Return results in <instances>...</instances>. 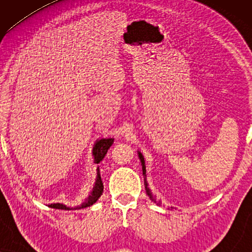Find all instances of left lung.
Returning <instances> with one entry per match:
<instances>
[{
    "mask_svg": "<svg viewBox=\"0 0 252 252\" xmlns=\"http://www.w3.org/2000/svg\"><path fill=\"white\" fill-rule=\"evenodd\" d=\"M139 157H140V159H141V163H142V172H143V175H144V184L147 185V180H146V166H144V159H143L142 154L139 153ZM146 190H147V194H148V196H149V197H150L151 201L156 203V199H155V198L153 197V195H151V192H150L149 189H148V187H146Z\"/></svg>",
    "mask_w": 252,
    "mask_h": 252,
    "instance_id": "left-lung-1",
    "label": "left lung"
}]
</instances>
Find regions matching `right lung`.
Returning a JSON list of instances; mask_svg holds the SVG:
<instances>
[{
  "label": "right lung",
  "instance_id": "right-lung-1",
  "mask_svg": "<svg viewBox=\"0 0 252 252\" xmlns=\"http://www.w3.org/2000/svg\"><path fill=\"white\" fill-rule=\"evenodd\" d=\"M112 143H113V139H102V140H98L97 142L95 143L94 149H93V155H94V159H95L96 164L101 163L102 159L106 155V153H108L109 148L112 146ZM97 171H98V168H97ZM102 192H103V182H102L101 177H99V173H97V179H96L95 186H94V188H93L92 194L85 199V202L82 203L80 206H78V208H75V209L88 208V206L93 205L99 198V196L102 195ZM50 208L60 209V210H70V208H66L65 205L60 204V203H57V204H51Z\"/></svg>",
  "mask_w": 252,
  "mask_h": 252
}]
</instances>
